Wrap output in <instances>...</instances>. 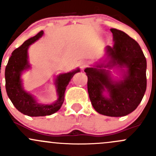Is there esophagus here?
Listing matches in <instances>:
<instances>
[{
  "label": "esophagus",
  "mask_w": 156,
  "mask_h": 156,
  "mask_svg": "<svg viewBox=\"0 0 156 156\" xmlns=\"http://www.w3.org/2000/svg\"><path fill=\"white\" fill-rule=\"evenodd\" d=\"M79 66H80V67H81V69L85 68V67L87 66V61H85V60H81V61H80Z\"/></svg>",
  "instance_id": "34e87169"
}]
</instances>
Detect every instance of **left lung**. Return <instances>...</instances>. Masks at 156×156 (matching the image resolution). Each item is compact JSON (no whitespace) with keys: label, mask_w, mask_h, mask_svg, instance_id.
Segmentation results:
<instances>
[{"label":"left lung","mask_w":156,"mask_h":156,"mask_svg":"<svg viewBox=\"0 0 156 156\" xmlns=\"http://www.w3.org/2000/svg\"><path fill=\"white\" fill-rule=\"evenodd\" d=\"M114 45L108 47L111 62L105 67H126L123 80L114 81L108 71L97 68L84 69L87 75V90L94 109L100 114L122 117L135 110L140 103L146 90V59L139 44L124 31L111 29ZM100 68V69H98ZM106 89L110 97L102 92Z\"/></svg>","instance_id":"8db88e82"}]
</instances>
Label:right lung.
<instances>
[{
	"instance_id": "add662e5",
	"label": "right lung",
	"mask_w": 156,
	"mask_h": 156,
	"mask_svg": "<svg viewBox=\"0 0 156 156\" xmlns=\"http://www.w3.org/2000/svg\"><path fill=\"white\" fill-rule=\"evenodd\" d=\"M43 34V31H39L35 36L28 39L21 46L15 49L5 69V86L7 96L16 109L24 115L32 117L50 115L57 112L63 103L65 91L69 81L76 72H79V69H77L74 72L57 76L56 84L59 99L50 105H41L36 103L32 96L23 89L20 75L24 69L29 67L28 62V48L29 45L40 38Z\"/></svg>"
}]
</instances>
